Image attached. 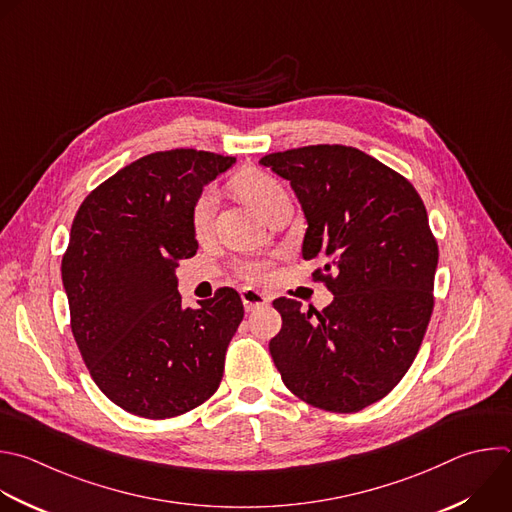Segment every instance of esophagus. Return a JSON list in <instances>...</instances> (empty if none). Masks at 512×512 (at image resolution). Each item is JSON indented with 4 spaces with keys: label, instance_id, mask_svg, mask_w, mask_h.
Instances as JSON below:
<instances>
[{
    "label": "esophagus",
    "instance_id": "1",
    "mask_svg": "<svg viewBox=\"0 0 512 512\" xmlns=\"http://www.w3.org/2000/svg\"><path fill=\"white\" fill-rule=\"evenodd\" d=\"M241 299H243V305H245L247 311H255V309H259V307L269 303V297L265 293L255 291V289H243L241 291Z\"/></svg>",
    "mask_w": 512,
    "mask_h": 512
}]
</instances>
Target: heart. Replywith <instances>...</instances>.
Segmentation results:
<instances>
[{
  "mask_svg": "<svg viewBox=\"0 0 512 512\" xmlns=\"http://www.w3.org/2000/svg\"><path fill=\"white\" fill-rule=\"evenodd\" d=\"M235 193L243 197L251 207H255L261 215H265L279 199L287 197L283 185L269 173L255 166H245L231 181ZM217 211V195L215 191H203L191 211V227L197 237H205L213 225V217ZM267 265L263 261H247L241 267V273L249 281H259L265 275Z\"/></svg>",
  "mask_w": 512,
  "mask_h": 512,
  "instance_id": "heart-1",
  "label": "heart"
}]
</instances>
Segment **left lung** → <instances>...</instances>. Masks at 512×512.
<instances>
[{
    "mask_svg": "<svg viewBox=\"0 0 512 512\" xmlns=\"http://www.w3.org/2000/svg\"><path fill=\"white\" fill-rule=\"evenodd\" d=\"M259 164L289 181L307 221L303 259L325 263L313 275L333 293L321 311L273 301L283 319L269 342L275 368L311 406L364 410L404 378L432 315L438 245L426 207L396 170L352 146H303Z\"/></svg>",
    "mask_w": 512,
    "mask_h": 512,
    "instance_id": "8db88e82",
    "label": "left lung"
}]
</instances>
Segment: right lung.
Returning a JSON list of instances; mask_svg holds the SVG:
<instances>
[{"mask_svg": "<svg viewBox=\"0 0 512 512\" xmlns=\"http://www.w3.org/2000/svg\"><path fill=\"white\" fill-rule=\"evenodd\" d=\"M233 156L177 148L120 168L80 205L62 281L82 360L122 410L162 420L211 398L243 319L235 289L183 307L177 261L197 253V197Z\"/></svg>", "mask_w": 512, "mask_h": 512, "instance_id": "obj_1", "label": "right lung"}]
</instances>
